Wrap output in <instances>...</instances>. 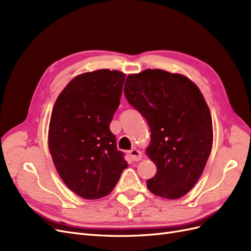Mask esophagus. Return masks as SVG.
Returning a JSON list of instances; mask_svg holds the SVG:
<instances>
[{
    "mask_svg": "<svg viewBox=\"0 0 251 251\" xmlns=\"http://www.w3.org/2000/svg\"><path fill=\"white\" fill-rule=\"evenodd\" d=\"M128 154H130L133 161H139V160H141V158H142L141 151H139L138 150H136V149H132L130 151H128Z\"/></svg>",
    "mask_w": 251,
    "mask_h": 251,
    "instance_id": "34e87169",
    "label": "esophagus"
}]
</instances>
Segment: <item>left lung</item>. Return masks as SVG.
Here are the masks:
<instances>
[{"label": "left lung", "instance_id": "1", "mask_svg": "<svg viewBox=\"0 0 251 251\" xmlns=\"http://www.w3.org/2000/svg\"><path fill=\"white\" fill-rule=\"evenodd\" d=\"M125 96L151 132L147 154L157 172L148 188L181 198L199 180L212 146L210 112L199 88L181 74L148 69L128 75Z\"/></svg>", "mask_w": 251, "mask_h": 251}]
</instances>
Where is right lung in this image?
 I'll return each instance as SVG.
<instances>
[{"label":"right lung","mask_w":251,"mask_h":251,"mask_svg":"<svg viewBox=\"0 0 251 251\" xmlns=\"http://www.w3.org/2000/svg\"><path fill=\"white\" fill-rule=\"evenodd\" d=\"M126 74L108 69L74 77L59 94L49 126V150L65 184L87 200L115 187L127 168L110 131Z\"/></svg>","instance_id":"obj_1"}]
</instances>
